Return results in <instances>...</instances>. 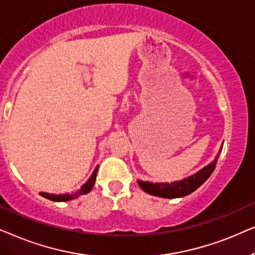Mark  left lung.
<instances>
[{
	"mask_svg": "<svg viewBox=\"0 0 255 255\" xmlns=\"http://www.w3.org/2000/svg\"><path fill=\"white\" fill-rule=\"evenodd\" d=\"M220 152H222V148L211 163H209L208 165H205L204 168H202L201 170L195 172L191 176L181 179V181L171 183H152L137 179V183L144 192L152 196L162 197V198H179V197L188 196L198 189L211 176L216 168Z\"/></svg>",
	"mask_w": 255,
	"mask_h": 255,
	"instance_id": "1",
	"label": "left lung"
}]
</instances>
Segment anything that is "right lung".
<instances>
[{
	"label": "right lung",
	"instance_id": "add662e5",
	"mask_svg": "<svg viewBox=\"0 0 255 255\" xmlns=\"http://www.w3.org/2000/svg\"><path fill=\"white\" fill-rule=\"evenodd\" d=\"M98 168H99V165H97V168L94 169L93 174L91 175V177L88 178L87 182L85 183V184L81 185V188L76 192L63 193V195H56V193H47V192H39V195L45 197V198L50 199V201H53V202H67V201H71V199L78 198V197L81 196V195H86V193H88L91 191V190H92L94 183H96Z\"/></svg>",
	"mask_w": 255,
	"mask_h": 255
}]
</instances>
